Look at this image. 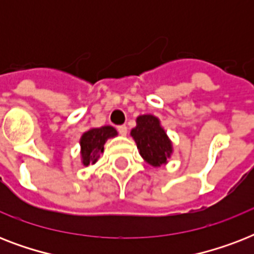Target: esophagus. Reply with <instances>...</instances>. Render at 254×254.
Masks as SVG:
<instances>
[{
  "instance_id": "obj_1",
  "label": "esophagus",
  "mask_w": 254,
  "mask_h": 254,
  "mask_svg": "<svg viewBox=\"0 0 254 254\" xmlns=\"http://www.w3.org/2000/svg\"><path fill=\"white\" fill-rule=\"evenodd\" d=\"M117 130H119V133L121 135H127V125H120V127H117Z\"/></svg>"
}]
</instances>
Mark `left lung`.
I'll return each instance as SVG.
<instances>
[{
  "label": "left lung",
  "instance_id": "obj_1",
  "mask_svg": "<svg viewBox=\"0 0 254 254\" xmlns=\"http://www.w3.org/2000/svg\"><path fill=\"white\" fill-rule=\"evenodd\" d=\"M135 123L130 135L137 143L141 157L154 167L166 165L173 153V143L159 120L153 115H142L137 117Z\"/></svg>",
  "mask_w": 254,
  "mask_h": 254
}]
</instances>
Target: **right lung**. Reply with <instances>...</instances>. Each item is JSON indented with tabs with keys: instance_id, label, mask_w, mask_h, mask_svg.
I'll return each instance as SVG.
<instances>
[{
	"instance_id": "add662e5",
	"label": "right lung",
	"mask_w": 254,
	"mask_h": 254,
	"mask_svg": "<svg viewBox=\"0 0 254 254\" xmlns=\"http://www.w3.org/2000/svg\"><path fill=\"white\" fill-rule=\"evenodd\" d=\"M117 135V130L113 127H92L80 138V154L81 162L84 166H89L97 162L100 154L104 151V145L108 138H113Z\"/></svg>"
}]
</instances>
